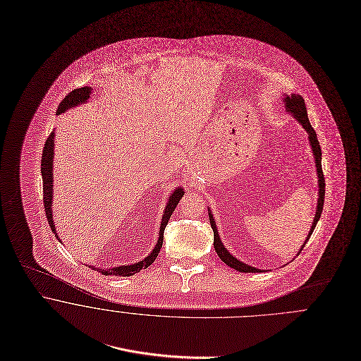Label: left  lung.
<instances>
[{"instance_id":"1","label":"left lung","mask_w":361,"mask_h":361,"mask_svg":"<svg viewBox=\"0 0 361 361\" xmlns=\"http://www.w3.org/2000/svg\"><path fill=\"white\" fill-rule=\"evenodd\" d=\"M285 102H286V109H288V113L293 114V117L302 126V128L307 131L308 134V140H310V145H311V149H312V153H314V157H315V166H317V174H318V205H317V212H315V217H314V221H312V226L308 231V235H307V240L304 241V244L301 245L300 248V252L301 250L304 248V245L307 244V241L310 240V235L312 234L321 214H322V208H324V198H325V178H324V173H322V164H321V156H322V152H321V146L318 142V138H317V134H315V130L311 127L310 124V120H308V116H307V109H305V103H304V99L298 94H291V96H286L285 97ZM209 221H211V226H212V230H214V247L216 250L217 255L219 258L230 268L238 271V272H252V274H257V272H262L261 269H257V268H252L241 261H238L237 258H234L223 245L220 237H219V233H217L216 221L214 219L212 212L209 211ZM298 252V254H300Z\"/></svg>"}]
</instances>
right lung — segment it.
<instances>
[{
	"mask_svg": "<svg viewBox=\"0 0 361 361\" xmlns=\"http://www.w3.org/2000/svg\"><path fill=\"white\" fill-rule=\"evenodd\" d=\"M90 94V87L85 86L80 89H75L73 92H70V94H67L63 102L59 106L57 114L64 113L66 110L75 107L78 104H82L83 102H86L89 99ZM54 133H51L44 144L43 147V154H42V177H43V202H44V211H46V217L49 220V224L53 230V233H56V226L53 221V211H51V202H53V157H54ZM184 195V190L181 187L176 188L174 192L170 195L166 209L163 212L161 217V224H160V231H159V240L153 248V251L145 258L144 261L133 264V265H126V267H117L113 269H99V268H93L97 269L102 275H116V276H131L137 272H140L141 269H146L149 265H152L156 259V257L159 255V251L161 248L163 244V233H164V227L169 223V219L171 216V214L174 212L176 207L178 205L181 197ZM57 235V233H56ZM59 238V235H57ZM60 240V238H59Z\"/></svg>",
	"mask_w": 361,
	"mask_h": 361,
	"instance_id": "obj_1",
	"label": "right lung"
}]
</instances>
